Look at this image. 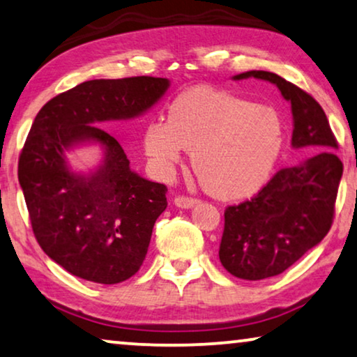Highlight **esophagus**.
Masks as SVG:
<instances>
[{"instance_id":"obj_1","label":"esophagus","mask_w":357,"mask_h":357,"mask_svg":"<svg viewBox=\"0 0 357 357\" xmlns=\"http://www.w3.org/2000/svg\"><path fill=\"white\" fill-rule=\"evenodd\" d=\"M195 204H197V199L189 197V195H178V197L174 199V205L181 208H190Z\"/></svg>"}]
</instances>
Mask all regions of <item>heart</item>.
I'll return each mask as SVG.
<instances>
[{
  "mask_svg": "<svg viewBox=\"0 0 357 357\" xmlns=\"http://www.w3.org/2000/svg\"><path fill=\"white\" fill-rule=\"evenodd\" d=\"M284 140L280 113L272 107L212 87L178 95L168 121L155 119L145 129L144 147L152 168L169 178L192 150V168L213 197H252L267 184Z\"/></svg>",
  "mask_w": 357,
  "mask_h": 357,
  "instance_id": "1",
  "label": "heart"
}]
</instances>
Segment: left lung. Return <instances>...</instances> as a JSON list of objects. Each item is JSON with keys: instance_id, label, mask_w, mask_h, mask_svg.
Segmentation results:
<instances>
[{"instance_id": "8db88e82", "label": "left lung", "mask_w": 357, "mask_h": 357, "mask_svg": "<svg viewBox=\"0 0 357 357\" xmlns=\"http://www.w3.org/2000/svg\"><path fill=\"white\" fill-rule=\"evenodd\" d=\"M255 77L277 85L291 102L294 149L312 155L283 168L250 200L225 210L220 262L241 280H264L286 268L317 245L331 228L343 163L327 114L312 95L278 74L249 71L236 80Z\"/></svg>"}]
</instances>
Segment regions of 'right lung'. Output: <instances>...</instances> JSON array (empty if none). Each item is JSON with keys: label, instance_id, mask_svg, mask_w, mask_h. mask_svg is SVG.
Wrapping results in <instances>:
<instances>
[{"label": "right lung", "instance_id": "obj_1", "mask_svg": "<svg viewBox=\"0 0 357 357\" xmlns=\"http://www.w3.org/2000/svg\"><path fill=\"white\" fill-rule=\"evenodd\" d=\"M168 87V79L152 76L87 80L35 116L19 155V184L40 248L74 277L121 283L147 255L168 189L130 172L118 140L95 124L139 116ZM85 139L102 145L104 162L93 174L76 175L63 152Z\"/></svg>", "mask_w": 357, "mask_h": 357}]
</instances>
